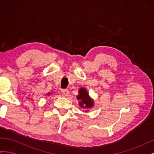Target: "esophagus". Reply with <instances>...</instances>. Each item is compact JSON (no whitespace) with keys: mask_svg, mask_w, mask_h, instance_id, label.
Segmentation results:
<instances>
[{"mask_svg":"<svg viewBox=\"0 0 154 154\" xmlns=\"http://www.w3.org/2000/svg\"><path fill=\"white\" fill-rule=\"evenodd\" d=\"M61 92H62V95L63 96H65V97L68 96L69 94V92L67 89H62Z\"/></svg>","mask_w":154,"mask_h":154,"instance_id":"1","label":"esophagus"}]
</instances>
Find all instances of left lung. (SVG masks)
<instances>
[{"instance_id": "8db88e82", "label": "left lung", "mask_w": 154, "mask_h": 154, "mask_svg": "<svg viewBox=\"0 0 154 154\" xmlns=\"http://www.w3.org/2000/svg\"><path fill=\"white\" fill-rule=\"evenodd\" d=\"M77 99L78 101H80L79 104H80V106L84 109L91 108L94 104V101L88 96V92L84 88H80V91H79V95L77 96Z\"/></svg>"}]
</instances>
